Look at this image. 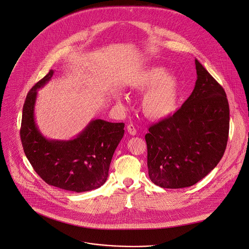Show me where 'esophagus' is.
Segmentation results:
<instances>
[{
  "instance_id": "esophagus-1",
  "label": "esophagus",
  "mask_w": 249,
  "mask_h": 249,
  "mask_svg": "<svg viewBox=\"0 0 249 249\" xmlns=\"http://www.w3.org/2000/svg\"><path fill=\"white\" fill-rule=\"evenodd\" d=\"M127 131L131 136H135L137 134V130L133 124H130L127 126Z\"/></svg>"
}]
</instances>
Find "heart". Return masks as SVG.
Instances as JSON below:
<instances>
[{"label": "heart", "mask_w": 249, "mask_h": 249, "mask_svg": "<svg viewBox=\"0 0 249 249\" xmlns=\"http://www.w3.org/2000/svg\"><path fill=\"white\" fill-rule=\"evenodd\" d=\"M130 87L139 93L145 92L141 107L144 116L150 120L167 119L178 108L180 79L163 66L150 65L140 70L130 81Z\"/></svg>", "instance_id": "heart-1"}]
</instances>
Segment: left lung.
I'll list each match as a JSON object with an SVG mask.
<instances>
[{"instance_id":"obj_1","label":"left lung","mask_w":249,"mask_h":249,"mask_svg":"<svg viewBox=\"0 0 249 249\" xmlns=\"http://www.w3.org/2000/svg\"><path fill=\"white\" fill-rule=\"evenodd\" d=\"M197 79L182 107L145 135L151 182L164 189L191 187L219 163L225 152L230 108L219 83L196 58Z\"/></svg>"}]
</instances>
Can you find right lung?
I'll list each match as a JSON object with an SVG mask.
<instances>
[{"instance_id": "1", "label": "right lung", "mask_w": 249, "mask_h": 249, "mask_svg": "<svg viewBox=\"0 0 249 249\" xmlns=\"http://www.w3.org/2000/svg\"><path fill=\"white\" fill-rule=\"evenodd\" d=\"M53 70L29 91L22 111L20 138L27 159L49 185L75 193L102 187L107 177L113 153L124 136V123L93 119L70 140L46 138L36 123L38 90L52 79Z\"/></svg>"}]
</instances>
